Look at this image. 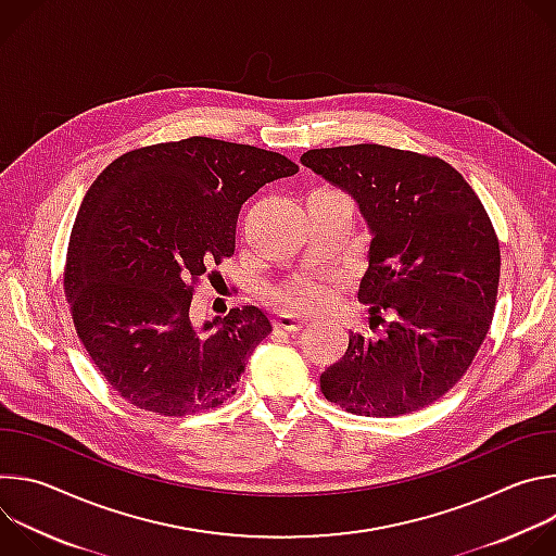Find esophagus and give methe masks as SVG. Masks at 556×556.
I'll return each instance as SVG.
<instances>
[{"label": "esophagus", "instance_id": "1", "mask_svg": "<svg viewBox=\"0 0 556 556\" xmlns=\"http://www.w3.org/2000/svg\"><path fill=\"white\" fill-rule=\"evenodd\" d=\"M303 326H305V321L301 319V316H296V314H292V312H283V314H279V316H277V321H275V330H279V332H288V334L299 332Z\"/></svg>", "mask_w": 556, "mask_h": 556}]
</instances>
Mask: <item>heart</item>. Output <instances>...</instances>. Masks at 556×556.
I'll use <instances>...</instances> for the list:
<instances>
[{"label": "heart", "mask_w": 556, "mask_h": 556, "mask_svg": "<svg viewBox=\"0 0 556 556\" xmlns=\"http://www.w3.org/2000/svg\"><path fill=\"white\" fill-rule=\"evenodd\" d=\"M275 296L294 309H321L330 301V288L316 279H299L277 288Z\"/></svg>", "instance_id": "1"}]
</instances>
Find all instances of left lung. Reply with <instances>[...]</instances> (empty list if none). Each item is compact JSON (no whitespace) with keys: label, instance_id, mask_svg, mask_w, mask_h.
I'll return each instance as SVG.
<instances>
[{"label":"left lung","instance_id":"obj_1","mask_svg":"<svg viewBox=\"0 0 556 556\" xmlns=\"http://www.w3.org/2000/svg\"><path fill=\"white\" fill-rule=\"evenodd\" d=\"M301 165L358 202L371 232L358 301L371 326L384 324L380 339L350 332L343 358L321 374L324 395L374 418L435 403L466 374L493 321L502 257L484 204L448 163L416 151L309 149Z\"/></svg>","mask_w":556,"mask_h":556}]
</instances>
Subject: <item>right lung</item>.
I'll return each mask as SVG.
<instances>
[{
  "label": "right lung",
  "instance_id": "1",
  "mask_svg": "<svg viewBox=\"0 0 556 556\" xmlns=\"http://www.w3.org/2000/svg\"><path fill=\"white\" fill-rule=\"evenodd\" d=\"M296 172L281 153L191 136L127 151L94 180L63 286L78 339L129 405L189 416L237 391L273 326L255 305L198 326L193 290L232 257L242 204Z\"/></svg>",
  "mask_w": 556,
  "mask_h": 556
}]
</instances>
